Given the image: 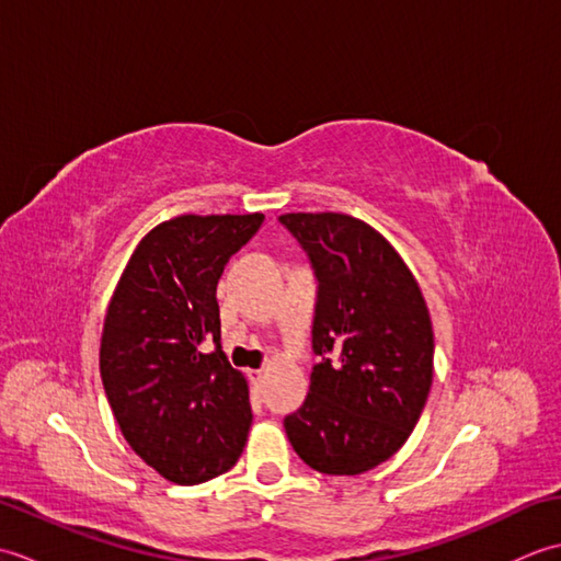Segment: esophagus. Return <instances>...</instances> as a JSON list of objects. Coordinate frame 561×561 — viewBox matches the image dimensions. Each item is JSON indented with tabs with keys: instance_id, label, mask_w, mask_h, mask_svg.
I'll return each instance as SVG.
<instances>
[{
	"instance_id": "obj_1",
	"label": "esophagus",
	"mask_w": 561,
	"mask_h": 561,
	"mask_svg": "<svg viewBox=\"0 0 561 561\" xmlns=\"http://www.w3.org/2000/svg\"><path fill=\"white\" fill-rule=\"evenodd\" d=\"M262 376H265V371L262 368H257V371H250V383H253L255 388L262 386Z\"/></svg>"
}]
</instances>
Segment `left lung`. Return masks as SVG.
Returning a JSON list of instances; mask_svg holds the SVG:
<instances>
[{
  "label": "left lung",
  "instance_id": "1",
  "mask_svg": "<svg viewBox=\"0 0 561 561\" xmlns=\"http://www.w3.org/2000/svg\"><path fill=\"white\" fill-rule=\"evenodd\" d=\"M279 221L316 272L320 356L284 428L308 468L362 474L398 453L420 422L434 376L432 318L414 274L374 226L335 211Z\"/></svg>",
  "mask_w": 561,
  "mask_h": 561
}]
</instances>
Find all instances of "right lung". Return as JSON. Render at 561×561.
I'll return each instance as SVG.
<instances>
[{"label": "right lung", "mask_w": 561, "mask_h": 561, "mask_svg": "<svg viewBox=\"0 0 561 561\" xmlns=\"http://www.w3.org/2000/svg\"><path fill=\"white\" fill-rule=\"evenodd\" d=\"M265 214H183L151 229L105 313L101 378L125 440L175 484L231 470L253 422L248 380L221 352L217 284ZM211 339L215 352L198 350Z\"/></svg>", "instance_id": "right-lung-1"}]
</instances>
